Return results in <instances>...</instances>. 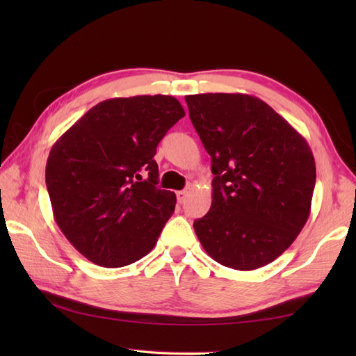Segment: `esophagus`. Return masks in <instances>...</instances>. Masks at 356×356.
<instances>
[{
  "instance_id": "esophagus-1",
  "label": "esophagus",
  "mask_w": 356,
  "mask_h": 356,
  "mask_svg": "<svg viewBox=\"0 0 356 356\" xmlns=\"http://www.w3.org/2000/svg\"><path fill=\"white\" fill-rule=\"evenodd\" d=\"M186 195H188L186 191H179V193H177V202H179V203H184V202L186 200Z\"/></svg>"
}]
</instances>
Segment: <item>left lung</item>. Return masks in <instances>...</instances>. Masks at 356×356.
<instances>
[{
	"mask_svg": "<svg viewBox=\"0 0 356 356\" xmlns=\"http://www.w3.org/2000/svg\"><path fill=\"white\" fill-rule=\"evenodd\" d=\"M185 101L214 174L213 203L194 231L217 263L259 269L293 243L311 214L312 151L255 96L203 93Z\"/></svg>",
	"mask_w": 356,
	"mask_h": 356,
	"instance_id": "obj_1",
	"label": "left lung"
}]
</instances>
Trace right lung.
Returning <instances> with one entry per match:
<instances>
[{
  "instance_id": "obj_1",
  "label": "right lung",
  "mask_w": 356,
  "mask_h": 356,
  "mask_svg": "<svg viewBox=\"0 0 356 356\" xmlns=\"http://www.w3.org/2000/svg\"><path fill=\"white\" fill-rule=\"evenodd\" d=\"M185 116L172 96H133L90 108L51 147L45 184L67 240L99 266L122 268L157 243L176 194L157 186L156 148Z\"/></svg>"
}]
</instances>
